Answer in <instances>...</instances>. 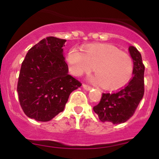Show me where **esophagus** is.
Wrapping results in <instances>:
<instances>
[{"instance_id": "34e87169", "label": "esophagus", "mask_w": 159, "mask_h": 159, "mask_svg": "<svg viewBox=\"0 0 159 159\" xmlns=\"http://www.w3.org/2000/svg\"><path fill=\"white\" fill-rule=\"evenodd\" d=\"M83 88H84V90H86V91H91L92 90V88L90 86L86 85V84H83Z\"/></svg>"}]
</instances>
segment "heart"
Wrapping results in <instances>:
<instances>
[{
  "instance_id": "obj_1",
  "label": "heart",
  "mask_w": 159,
  "mask_h": 159,
  "mask_svg": "<svg viewBox=\"0 0 159 159\" xmlns=\"http://www.w3.org/2000/svg\"><path fill=\"white\" fill-rule=\"evenodd\" d=\"M80 52L76 48L68 51L67 61L73 75L80 76L90 73L95 67L96 76L93 81L106 89L123 86L133 71L131 58L111 45H92Z\"/></svg>"
}]
</instances>
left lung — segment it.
Here are the masks:
<instances>
[{
	"mask_svg": "<svg viewBox=\"0 0 159 159\" xmlns=\"http://www.w3.org/2000/svg\"><path fill=\"white\" fill-rule=\"evenodd\" d=\"M129 53L133 60V77L127 86L113 93H103L93 107L102 122L119 124L127 121L135 111L144 95V70L142 56L134 46Z\"/></svg>",
	"mask_w": 159,
	"mask_h": 159,
	"instance_id": "obj_1",
	"label": "left lung"
}]
</instances>
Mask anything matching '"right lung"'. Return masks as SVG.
<instances>
[{
	"label": "right lung",
	"mask_w": 159,
	"mask_h": 159,
	"mask_svg": "<svg viewBox=\"0 0 159 159\" xmlns=\"http://www.w3.org/2000/svg\"><path fill=\"white\" fill-rule=\"evenodd\" d=\"M66 40L48 36L30 48L20 71L17 92L28 117L50 121L63 111L69 95L81 86L68 74L64 49Z\"/></svg>",
	"instance_id": "1"
}]
</instances>
